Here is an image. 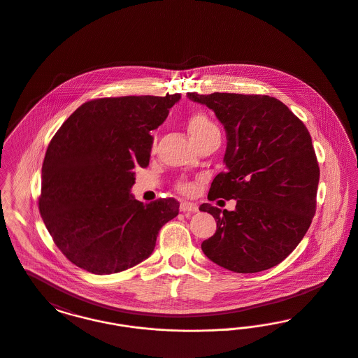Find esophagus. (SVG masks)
<instances>
[{
    "label": "esophagus",
    "mask_w": 358,
    "mask_h": 358,
    "mask_svg": "<svg viewBox=\"0 0 358 358\" xmlns=\"http://www.w3.org/2000/svg\"><path fill=\"white\" fill-rule=\"evenodd\" d=\"M180 210L181 212H197L199 210V206L196 204H193V203H187V201H184V203H181L180 205Z\"/></svg>",
    "instance_id": "1"
}]
</instances>
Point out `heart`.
Wrapping results in <instances>:
<instances>
[{
    "label": "heart",
    "instance_id": "heart-1",
    "mask_svg": "<svg viewBox=\"0 0 358 358\" xmlns=\"http://www.w3.org/2000/svg\"><path fill=\"white\" fill-rule=\"evenodd\" d=\"M187 130L193 139H197V138H201L212 131H217V127L213 124L212 120H209V117L206 114L196 113L187 120ZM181 189L184 192H189L190 187L182 185Z\"/></svg>",
    "mask_w": 358,
    "mask_h": 358
}]
</instances>
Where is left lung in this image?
I'll return each mask as SVG.
<instances>
[{"label": "left lung", "mask_w": 358, "mask_h": 358, "mask_svg": "<svg viewBox=\"0 0 358 358\" xmlns=\"http://www.w3.org/2000/svg\"><path fill=\"white\" fill-rule=\"evenodd\" d=\"M224 126L225 171L209 200H236L235 210L210 204L217 229L205 256L229 271L254 273L279 264L306 235L315 213L320 168L306 126L286 104L267 95L187 92Z\"/></svg>", "instance_id": "obj_1"}]
</instances>
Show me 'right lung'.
Returning a JSON list of instances; mask_svg holds the SVG:
<instances>
[{
	"label": "right lung",
	"instance_id": "right-lung-1",
	"mask_svg": "<svg viewBox=\"0 0 358 358\" xmlns=\"http://www.w3.org/2000/svg\"><path fill=\"white\" fill-rule=\"evenodd\" d=\"M181 99L104 98L82 104L52 138L41 169L38 208L55 244L78 267L96 275L131 268L153 254L164 224L180 203L143 205L130 193L136 165H149L150 131Z\"/></svg>",
	"mask_w": 358,
	"mask_h": 358
}]
</instances>
